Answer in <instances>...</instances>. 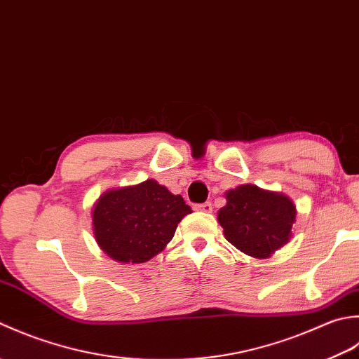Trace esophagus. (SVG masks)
Masks as SVG:
<instances>
[{
  "instance_id": "1",
  "label": "esophagus",
  "mask_w": 359,
  "mask_h": 359,
  "mask_svg": "<svg viewBox=\"0 0 359 359\" xmlns=\"http://www.w3.org/2000/svg\"><path fill=\"white\" fill-rule=\"evenodd\" d=\"M194 209L195 210H203V212H210L212 210V203L206 201V203H201V204H194Z\"/></svg>"
}]
</instances>
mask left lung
Instances as JSON below:
<instances>
[{
    "label": "left lung",
    "instance_id": "obj_1",
    "mask_svg": "<svg viewBox=\"0 0 359 359\" xmlns=\"http://www.w3.org/2000/svg\"><path fill=\"white\" fill-rule=\"evenodd\" d=\"M226 200L218 223L237 250L265 259L287 243L296 220V206L288 196L246 184L229 190Z\"/></svg>",
    "mask_w": 359,
    "mask_h": 359
}]
</instances>
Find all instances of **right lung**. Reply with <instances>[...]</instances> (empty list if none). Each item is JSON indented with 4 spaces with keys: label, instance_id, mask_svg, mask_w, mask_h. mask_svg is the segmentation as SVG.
Instances as JSON below:
<instances>
[{
    "label": "right lung",
    "instance_id": "obj_1",
    "mask_svg": "<svg viewBox=\"0 0 359 359\" xmlns=\"http://www.w3.org/2000/svg\"><path fill=\"white\" fill-rule=\"evenodd\" d=\"M190 212L181 195L147 180L100 196L93 209L94 237L111 259L144 263L164 250Z\"/></svg>",
    "mask_w": 359,
    "mask_h": 359
}]
</instances>
